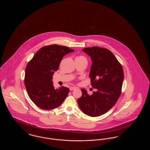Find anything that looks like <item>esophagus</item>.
<instances>
[{"label":"esophagus","instance_id":"1","mask_svg":"<svg viewBox=\"0 0 150 150\" xmlns=\"http://www.w3.org/2000/svg\"><path fill=\"white\" fill-rule=\"evenodd\" d=\"M76 89V87H73V86H71V87H70V90L72 91H74V90H75V89Z\"/></svg>","mask_w":150,"mask_h":150}]
</instances>
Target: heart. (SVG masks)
I'll return each instance as SVG.
<instances>
[{
  "label": "heart",
  "instance_id": "heart-1",
  "mask_svg": "<svg viewBox=\"0 0 150 150\" xmlns=\"http://www.w3.org/2000/svg\"><path fill=\"white\" fill-rule=\"evenodd\" d=\"M76 58H79V59H86V57L83 56H79L78 57H76Z\"/></svg>",
  "mask_w": 150,
  "mask_h": 150
}]
</instances>
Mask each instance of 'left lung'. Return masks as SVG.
Listing matches in <instances>:
<instances>
[{"label": "left lung", "instance_id": "obj_1", "mask_svg": "<svg viewBox=\"0 0 150 150\" xmlns=\"http://www.w3.org/2000/svg\"><path fill=\"white\" fill-rule=\"evenodd\" d=\"M83 50L91 57L89 77L91 85L97 91L89 95L85 89H81L82 96L78 103L85 114L97 117L106 113L119 99L124 71L120 63L108 49L93 47Z\"/></svg>", "mask_w": 150, "mask_h": 150}]
</instances>
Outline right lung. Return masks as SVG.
<instances>
[{"label": "right lung", "mask_w": 150, "mask_h": 150, "mask_svg": "<svg viewBox=\"0 0 150 150\" xmlns=\"http://www.w3.org/2000/svg\"><path fill=\"white\" fill-rule=\"evenodd\" d=\"M74 51L57 44L46 45L38 50L29 61L24 83L30 98L37 106L47 110L54 109L67 97L69 89L62 86L55 89L52 80L63 57Z\"/></svg>", "instance_id": "right-lung-1"}]
</instances>
